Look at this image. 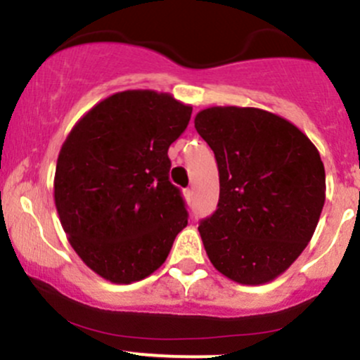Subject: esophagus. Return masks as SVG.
<instances>
[{
    "label": "esophagus",
    "mask_w": 360,
    "mask_h": 360,
    "mask_svg": "<svg viewBox=\"0 0 360 360\" xmlns=\"http://www.w3.org/2000/svg\"><path fill=\"white\" fill-rule=\"evenodd\" d=\"M185 195H187V199L191 201V199H192V188H187V191H185Z\"/></svg>",
    "instance_id": "obj_1"
}]
</instances>
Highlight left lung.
I'll return each instance as SVG.
<instances>
[{
  "mask_svg": "<svg viewBox=\"0 0 360 360\" xmlns=\"http://www.w3.org/2000/svg\"><path fill=\"white\" fill-rule=\"evenodd\" d=\"M194 126L220 173L217 211L199 225L207 258L234 283H270L316 232L326 201L321 154L302 129L257 107H207Z\"/></svg>",
  "mask_w": 360,
  "mask_h": 360,
  "instance_id": "8db88e82",
  "label": "left lung"
}]
</instances>
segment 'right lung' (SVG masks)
Instances as JSON below:
<instances>
[{
  "mask_svg": "<svg viewBox=\"0 0 360 360\" xmlns=\"http://www.w3.org/2000/svg\"><path fill=\"white\" fill-rule=\"evenodd\" d=\"M191 114L192 105L169 94L117 91L91 107L62 143L55 207L72 250L102 279H146L187 227L180 191L168 179V149Z\"/></svg>",
  "mask_w": 360,
  "mask_h": 360,
  "instance_id": "1",
  "label": "right lung"
}]
</instances>
